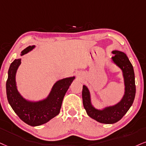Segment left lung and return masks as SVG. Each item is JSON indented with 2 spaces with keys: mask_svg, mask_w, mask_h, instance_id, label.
<instances>
[{
  "mask_svg": "<svg viewBox=\"0 0 146 146\" xmlns=\"http://www.w3.org/2000/svg\"><path fill=\"white\" fill-rule=\"evenodd\" d=\"M111 53L114 54V56L111 57V62L120 68L123 77L125 88L121 100L114 105L96 108L92 104L89 88L84 84L82 86V102L87 115L104 124H114L119 121L132 106L136 92L133 67L128 57L124 52L118 50H114Z\"/></svg>",
  "mask_w": 146,
  "mask_h": 146,
  "instance_id": "1",
  "label": "left lung"
}]
</instances>
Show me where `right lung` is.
<instances>
[{
	"mask_svg": "<svg viewBox=\"0 0 146 146\" xmlns=\"http://www.w3.org/2000/svg\"><path fill=\"white\" fill-rule=\"evenodd\" d=\"M36 48L29 46L21 52L20 55L29 53ZM21 59H16L10 65L6 83L7 97L9 104L19 118L32 127L46 123L59 114L65 94L75 76L66 77L55 82L46 98L40 100L25 98L17 89L16 74L21 64Z\"/></svg>",
	"mask_w": 146,
	"mask_h": 146,
	"instance_id": "1",
	"label": "right lung"
}]
</instances>
